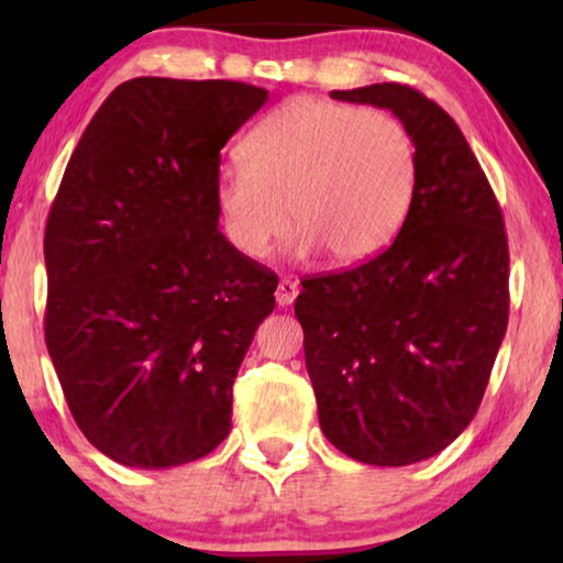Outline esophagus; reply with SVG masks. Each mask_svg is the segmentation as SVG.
<instances>
[{
	"mask_svg": "<svg viewBox=\"0 0 563 563\" xmlns=\"http://www.w3.org/2000/svg\"><path fill=\"white\" fill-rule=\"evenodd\" d=\"M297 295H299L297 284L284 279V282H279V287H276V305H279V307H289V305L297 299Z\"/></svg>",
	"mask_w": 563,
	"mask_h": 563,
	"instance_id": "34e87169",
	"label": "esophagus"
}]
</instances>
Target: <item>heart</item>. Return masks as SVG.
Segmentation results:
<instances>
[{
	"label": "heart",
	"instance_id": "b5f03b06",
	"mask_svg": "<svg viewBox=\"0 0 563 563\" xmlns=\"http://www.w3.org/2000/svg\"><path fill=\"white\" fill-rule=\"evenodd\" d=\"M241 161L218 168L212 202L230 245L253 261L291 218L295 256L325 249L358 264L397 235L412 202V135L384 110L287 99L243 137Z\"/></svg>",
	"mask_w": 563,
	"mask_h": 563
}]
</instances>
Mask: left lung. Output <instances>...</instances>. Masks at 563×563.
<instances>
[{"instance_id": "8db88e82", "label": "left lung", "mask_w": 563, "mask_h": 563, "mask_svg": "<svg viewBox=\"0 0 563 563\" xmlns=\"http://www.w3.org/2000/svg\"><path fill=\"white\" fill-rule=\"evenodd\" d=\"M389 110L415 143L395 243L302 282L295 314L320 428L345 456L407 466L472 422L507 330V235L479 161L449 112L405 84L330 91Z\"/></svg>"}]
</instances>
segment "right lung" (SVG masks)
Wrapping results in <instances>:
<instances>
[{
	"label": "right lung",
	"mask_w": 563,
	"mask_h": 563,
	"mask_svg": "<svg viewBox=\"0 0 563 563\" xmlns=\"http://www.w3.org/2000/svg\"><path fill=\"white\" fill-rule=\"evenodd\" d=\"M241 81L137 76L84 130L45 225V345L76 426L133 468L202 459L276 279L220 233V151L266 104Z\"/></svg>",
	"instance_id": "add662e5"
}]
</instances>
